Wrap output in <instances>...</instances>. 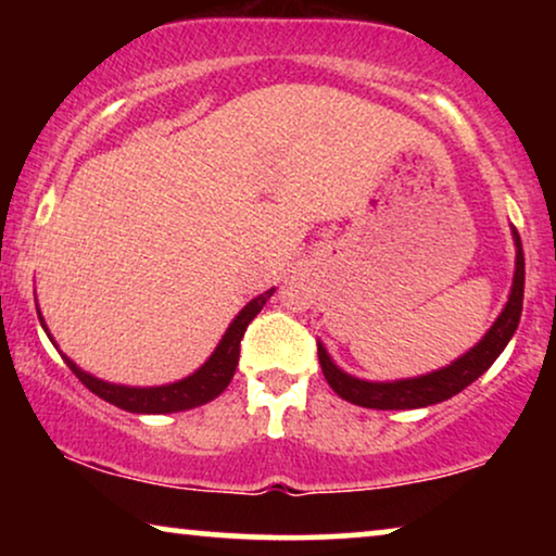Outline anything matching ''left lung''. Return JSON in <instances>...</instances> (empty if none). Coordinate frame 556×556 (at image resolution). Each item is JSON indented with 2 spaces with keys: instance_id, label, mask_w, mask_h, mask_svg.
<instances>
[{
  "instance_id": "1",
  "label": "left lung",
  "mask_w": 556,
  "mask_h": 556,
  "mask_svg": "<svg viewBox=\"0 0 556 556\" xmlns=\"http://www.w3.org/2000/svg\"><path fill=\"white\" fill-rule=\"evenodd\" d=\"M514 245H516V268L511 280V293L504 311H501L496 321L489 331L483 333V339L476 346H470L466 354L458 359L440 367L428 375L409 377V379H394V382H369V379H359L346 375L344 369L337 367L333 359L326 352V346L318 341V362H321V371L326 382L341 400L352 402V405L369 407V409H417V407H430L438 402L451 400L453 394L466 390L470 382H476L493 362L498 359V354L504 352L508 341L516 333L521 318L523 306V248L521 238L511 227Z\"/></svg>"
}]
</instances>
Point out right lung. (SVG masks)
I'll return each instance as SVG.
<instances>
[{
  "instance_id": "add662e5",
  "label": "right lung",
  "mask_w": 556,
  "mask_h": 556,
  "mask_svg": "<svg viewBox=\"0 0 556 556\" xmlns=\"http://www.w3.org/2000/svg\"><path fill=\"white\" fill-rule=\"evenodd\" d=\"M276 288H268V291L257 295L248 303L245 308L240 311L238 316L232 318V324L227 326L225 337L219 339V344L215 346V352L210 354V359L202 364L200 369L192 371V375L179 379V382L172 384H162V387H126V384H113V382H103L88 371H83L78 364H75L71 356H63L67 367L73 369V375L80 379L83 384L88 387L90 392L98 394V397L111 402L126 413H136V415H166V413H181V409H192L200 405H207L210 400H215L217 394H223L230 384V379L238 369V359H240V339L245 333L248 324L261 314V308L265 306V301L270 299ZM37 316H40V324L45 333L50 337L48 326H45V318L37 308ZM52 344L55 339L50 337ZM58 346V344H55Z\"/></svg>"
}]
</instances>
